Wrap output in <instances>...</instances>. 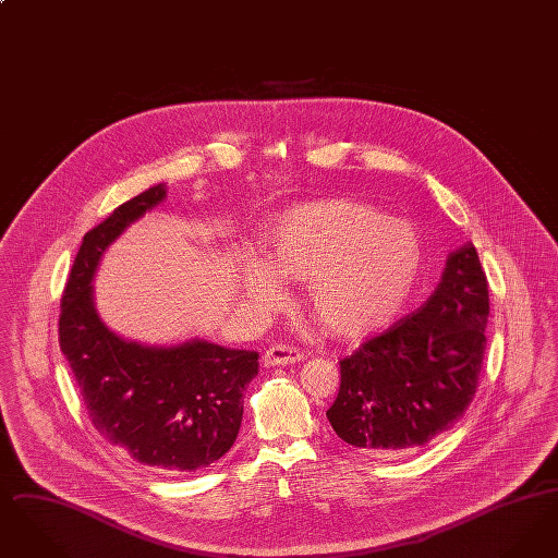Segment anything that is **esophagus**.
<instances>
[{
  "label": "esophagus",
  "instance_id": "esophagus-1",
  "mask_svg": "<svg viewBox=\"0 0 558 558\" xmlns=\"http://www.w3.org/2000/svg\"><path fill=\"white\" fill-rule=\"evenodd\" d=\"M305 357V353L301 349L292 345H271L264 355V362L267 366H287L301 362Z\"/></svg>",
  "mask_w": 558,
  "mask_h": 558
}]
</instances>
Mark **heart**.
<instances>
[{"label":"heart","mask_w":558,"mask_h":558,"mask_svg":"<svg viewBox=\"0 0 558 558\" xmlns=\"http://www.w3.org/2000/svg\"><path fill=\"white\" fill-rule=\"evenodd\" d=\"M264 264L244 262L242 292L276 307L280 278L305 280V305L341 339H362L398 316L418 282L423 244L416 230L351 198L291 207L267 223Z\"/></svg>","instance_id":"obj_1"}]
</instances>
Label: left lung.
Returning a JSON list of instances; mask_svg holds the SVG:
<instances>
[{"instance_id": "1", "label": "left lung", "mask_w": 558, "mask_h": 558, "mask_svg": "<svg viewBox=\"0 0 558 558\" xmlns=\"http://www.w3.org/2000/svg\"><path fill=\"white\" fill-rule=\"evenodd\" d=\"M487 316V278L466 242L421 310L341 360V389L326 412L335 433L389 458L451 428L477 391Z\"/></svg>"}]
</instances>
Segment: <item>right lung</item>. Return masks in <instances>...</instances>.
Here are the masks:
<instances>
[{
  "mask_svg": "<svg viewBox=\"0 0 558 558\" xmlns=\"http://www.w3.org/2000/svg\"><path fill=\"white\" fill-rule=\"evenodd\" d=\"M165 196V184L148 187L83 236L62 292L58 341L96 430L142 466L180 475L209 466L234 446L242 393L259 372V353L203 339L142 345L98 316L92 280L102 255Z\"/></svg>",
  "mask_w": 558,
  "mask_h": 558,
  "instance_id": "right-lung-1",
  "label": "right lung"
}]
</instances>
